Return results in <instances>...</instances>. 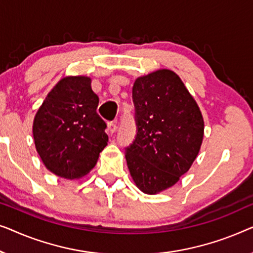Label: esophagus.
Wrapping results in <instances>:
<instances>
[{"label":"esophagus","mask_w":253,"mask_h":253,"mask_svg":"<svg viewBox=\"0 0 253 253\" xmlns=\"http://www.w3.org/2000/svg\"><path fill=\"white\" fill-rule=\"evenodd\" d=\"M117 128H118V126H117L116 122L109 123V131H110V133H111V134L115 133V131L117 130Z\"/></svg>","instance_id":"1"}]
</instances>
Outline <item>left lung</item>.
Segmentation results:
<instances>
[{
	"instance_id": "obj_1",
	"label": "left lung",
	"mask_w": 253,
	"mask_h": 253,
	"mask_svg": "<svg viewBox=\"0 0 253 253\" xmlns=\"http://www.w3.org/2000/svg\"><path fill=\"white\" fill-rule=\"evenodd\" d=\"M137 133L126 148L136 187L155 195L189 170L204 136V120L182 80L170 70L137 78L133 86Z\"/></svg>"
}]
</instances>
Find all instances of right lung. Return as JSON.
Listing matches in <instances>:
<instances>
[{"mask_svg":"<svg viewBox=\"0 0 253 253\" xmlns=\"http://www.w3.org/2000/svg\"><path fill=\"white\" fill-rule=\"evenodd\" d=\"M91 79L63 78L38 110L33 122L35 148L44 166L64 179H80L108 145L106 124L98 116Z\"/></svg>","mask_w":253,"mask_h":253,"instance_id":"right-lung-1","label":"right lung"}]
</instances>
